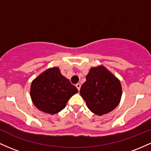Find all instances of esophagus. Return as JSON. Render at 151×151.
<instances>
[{
    "label": "esophagus",
    "mask_w": 151,
    "mask_h": 151,
    "mask_svg": "<svg viewBox=\"0 0 151 151\" xmlns=\"http://www.w3.org/2000/svg\"><path fill=\"white\" fill-rule=\"evenodd\" d=\"M76 87H77V89L79 91V90H80V88H81V84H76Z\"/></svg>",
    "instance_id": "obj_1"
}]
</instances>
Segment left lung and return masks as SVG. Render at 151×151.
Masks as SVG:
<instances>
[{"label":"left lung","mask_w":151,"mask_h":151,"mask_svg":"<svg viewBox=\"0 0 151 151\" xmlns=\"http://www.w3.org/2000/svg\"><path fill=\"white\" fill-rule=\"evenodd\" d=\"M81 97L93 114L102 116L120 103L122 87L119 79L104 66L91 67L80 89Z\"/></svg>","instance_id":"1"}]
</instances>
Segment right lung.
I'll use <instances>...</instances> for the list:
<instances>
[{
  "label": "right lung",
  "instance_id": "1",
  "mask_svg": "<svg viewBox=\"0 0 151 151\" xmlns=\"http://www.w3.org/2000/svg\"><path fill=\"white\" fill-rule=\"evenodd\" d=\"M78 89L64 77L58 67L42 72L30 86L32 103L41 111L50 114L59 113Z\"/></svg>",
  "mask_w": 151,
  "mask_h": 151
}]
</instances>
